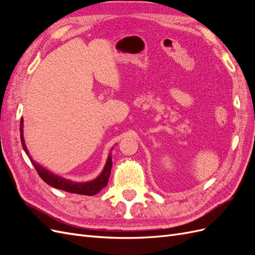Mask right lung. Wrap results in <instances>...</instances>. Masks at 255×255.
<instances>
[{"mask_svg": "<svg viewBox=\"0 0 255 255\" xmlns=\"http://www.w3.org/2000/svg\"><path fill=\"white\" fill-rule=\"evenodd\" d=\"M20 138H21L23 150L25 151L26 155L28 156L30 161H32V164L35 167L38 174H39L41 179L45 183L49 184L50 186L67 191V192H71V194L94 196V195H97L99 191H101L107 185V182H109V179H110L111 170H112V165H113L112 153L109 154V157H107L106 164L103 168L102 172L100 173L96 179L88 182H74L71 180L65 179V177L60 175L54 174L53 172L48 170V169H45L40 164L36 163V161L32 158V156L29 155V152L26 148V144L24 141V136H23V118H21V122H20Z\"/></svg>", "mask_w": 255, "mask_h": 255, "instance_id": "1", "label": "right lung"}]
</instances>
